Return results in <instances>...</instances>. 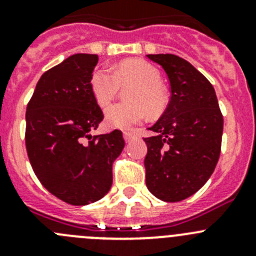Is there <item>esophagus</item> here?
<instances>
[{
	"label": "esophagus",
	"mask_w": 256,
	"mask_h": 256,
	"mask_svg": "<svg viewBox=\"0 0 256 256\" xmlns=\"http://www.w3.org/2000/svg\"><path fill=\"white\" fill-rule=\"evenodd\" d=\"M123 137H124V141L126 142H130V141H133V140H136V136L132 134V133H130V132H124Z\"/></svg>",
	"instance_id": "obj_1"
}]
</instances>
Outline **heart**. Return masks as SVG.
Listing matches in <instances>:
<instances>
[{
    "instance_id": "b5f03b06",
    "label": "heart",
    "mask_w": 256,
    "mask_h": 256,
    "mask_svg": "<svg viewBox=\"0 0 256 256\" xmlns=\"http://www.w3.org/2000/svg\"><path fill=\"white\" fill-rule=\"evenodd\" d=\"M159 70L146 61L126 60L114 68V73L106 68H97L91 76L90 87L94 100L106 106L116 96L119 86L134 83L128 92L130 104H114L105 110V123L110 128L130 130L146 116L158 115L166 104L164 88L160 84Z\"/></svg>"
}]
</instances>
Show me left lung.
Segmentation results:
<instances>
[{"label":"left lung","mask_w":256,"mask_h":256,"mask_svg":"<svg viewBox=\"0 0 256 256\" xmlns=\"http://www.w3.org/2000/svg\"><path fill=\"white\" fill-rule=\"evenodd\" d=\"M170 83V101L144 138L146 186L166 202L184 200L204 186L220 154L223 116L212 83L172 54L148 55Z\"/></svg>","instance_id":"1"}]
</instances>
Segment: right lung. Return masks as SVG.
Returning <instances> with one entry per match:
<instances>
[{"label": "right lung", "instance_id": "add662e5", "mask_svg": "<svg viewBox=\"0 0 256 256\" xmlns=\"http://www.w3.org/2000/svg\"><path fill=\"white\" fill-rule=\"evenodd\" d=\"M98 56L74 54L47 70L26 106V146L32 168L52 195L72 205L100 200L112 184L124 148L120 130L92 136L104 119L90 80Z\"/></svg>", "mask_w": 256, "mask_h": 256}]
</instances>
